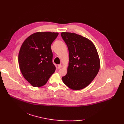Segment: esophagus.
Segmentation results:
<instances>
[{"label":"esophagus","mask_w":124,"mask_h":124,"mask_svg":"<svg viewBox=\"0 0 124 124\" xmlns=\"http://www.w3.org/2000/svg\"><path fill=\"white\" fill-rule=\"evenodd\" d=\"M61 68H62V65L61 64H59L57 65V69H60Z\"/></svg>","instance_id":"esophagus-1"}]
</instances>
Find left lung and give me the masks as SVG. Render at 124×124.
<instances>
[{"label": "left lung", "instance_id": "8db88e82", "mask_svg": "<svg viewBox=\"0 0 124 124\" xmlns=\"http://www.w3.org/2000/svg\"><path fill=\"white\" fill-rule=\"evenodd\" d=\"M61 35L69 54L68 72L62 79L73 90L83 89L99 72L100 61L96 47L89 39L76 33L62 32Z\"/></svg>", "mask_w": 124, "mask_h": 124}]
</instances>
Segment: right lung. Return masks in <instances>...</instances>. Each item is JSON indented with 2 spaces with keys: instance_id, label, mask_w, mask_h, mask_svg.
Instances as JSON below:
<instances>
[{
  "instance_id": "add662e5",
  "label": "right lung",
  "mask_w": 124,
  "mask_h": 124,
  "mask_svg": "<svg viewBox=\"0 0 124 124\" xmlns=\"http://www.w3.org/2000/svg\"><path fill=\"white\" fill-rule=\"evenodd\" d=\"M59 33L36 32L23 42L18 53L22 75L34 87L45 85L56 68L53 63L51 44Z\"/></svg>"
}]
</instances>
